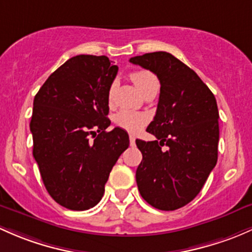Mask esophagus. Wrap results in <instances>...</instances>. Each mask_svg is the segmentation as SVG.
Wrapping results in <instances>:
<instances>
[{"instance_id": "34e87169", "label": "esophagus", "mask_w": 252, "mask_h": 252, "mask_svg": "<svg viewBox=\"0 0 252 252\" xmlns=\"http://www.w3.org/2000/svg\"><path fill=\"white\" fill-rule=\"evenodd\" d=\"M129 141H130L131 146H134V145H135V137H134V135H129Z\"/></svg>"}]
</instances>
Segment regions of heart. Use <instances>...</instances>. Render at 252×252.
Returning a JSON list of instances; mask_svg holds the SVG:
<instances>
[{"instance_id":"heart-1","label":"heart","mask_w":252,"mask_h":252,"mask_svg":"<svg viewBox=\"0 0 252 252\" xmlns=\"http://www.w3.org/2000/svg\"><path fill=\"white\" fill-rule=\"evenodd\" d=\"M130 78L134 82L135 86H136V88L142 93V95L150 91L151 88H153V87H158L157 77L147 70L135 71L130 75ZM115 92L116 82H112L107 92V101L110 105L113 102ZM113 121H115V123L117 124L119 128L124 129V130L129 131V133H137L145 126V123L147 122V117L144 113L122 110L116 113Z\"/></svg>"}]
</instances>
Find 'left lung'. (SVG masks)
Segmentation results:
<instances>
[{"label": "left lung", "mask_w": 252, "mask_h": 252, "mask_svg": "<svg viewBox=\"0 0 252 252\" xmlns=\"http://www.w3.org/2000/svg\"><path fill=\"white\" fill-rule=\"evenodd\" d=\"M130 63L150 70L160 82L157 112L146 129L156 140H136L142 153L137 189L153 208L176 210L197 197L216 165V99L199 76L170 53H146Z\"/></svg>", "instance_id": "obj_1"}]
</instances>
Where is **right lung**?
I'll return each mask as SVG.
<instances>
[{
  "label": "right lung",
  "instance_id": "obj_1",
  "mask_svg": "<svg viewBox=\"0 0 252 252\" xmlns=\"http://www.w3.org/2000/svg\"><path fill=\"white\" fill-rule=\"evenodd\" d=\"M117 71L105 55H77L33 99V158L50 197L70 210H88L101 200L113 165L129 146L126 130L106 131L107 92Z\"/></svg>",
  "mask_w": 252,
  "mask_h": 252
}]
</instances>
